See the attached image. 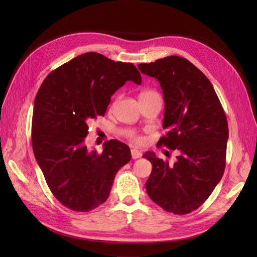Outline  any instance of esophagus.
<instances>
[{"label":"esophagus","instance_id":"1","mask_svg":"<svg viewBox=\"0 0 257 257\" xmlns=\"http://www.w3.org/2000/svg\"><path fill=\"white\" fill-rule=\"evenodd\" d=\"M131 154H132V158H133L134 160L142 158V155H143L142 151H139V150H137V149H132V150H131Z\"/></svg>","mask_w":257,"mask_h":257}]
</instances>
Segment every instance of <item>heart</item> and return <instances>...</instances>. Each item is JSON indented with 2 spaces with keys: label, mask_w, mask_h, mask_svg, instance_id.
Returning a JSON list of instances; mask_svg holds the SVG:
<instances>
[{
  "label": "heart",
  "mask_w": 257,
  "mask_h": 257,
  "mask_svg": "<svg viewBox=\"0 0 257 257\" xmlns=\"http://www.w3.org/2000/svg\"><path fill=\"white\" fill-rule=\"evenodd\" d=\"M150 93H157V92L153 91V90H146V91H144L142 93V95L150 94ZM128 138H130V141L133 143V144H135V145H142L144 143V137L142 135L136 134V133H130L128 134Z\"/></svg>",
  "instance_id": "b5f03b06"
}]
</instances>
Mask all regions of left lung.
<instances>
[{
	"mask_svg": "<svg viewBox=\"0 0 257 257\" xmlns=\"http://www.w3.org/2000/svg\"><path fill=\"white\" fill-rule=\"evenodd\" d=\"M138 68L157 78L164 94L167 133L158 145L180 152L174 164L153 152L144 154L152 164L147 193L167 212L190 213L205 203L223 177L226 115L211 82L189 60L170 56Z\"/></svg>",
	"mask_w": 257,
	"mask_h": 257,
	"instance_id": "8db88e82",
	"label": "left lung"
}]
</instances>
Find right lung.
Listing matches in <instances>:
<instances>
[{
  "label": "right lung",
  "instance_id": "add662e5",
  "mask_svg": "<svg viewBox=\"0 0 257 257\" xmlns=\"http://www.w3.org/2000/svg\"><path fill=\"white\" fill-rule=\"evenodd\" d=\"M142 83L133 63L87 52L52 71L35 97L32 147L53 196L74 211L105 203L118 170L131 161L130 148L111 139L102 153L84 145L88 124L106 112L126 81Z\"/></svg>",
  "mask_w": 257,
  "mask_h": 257
}]
</instances>
